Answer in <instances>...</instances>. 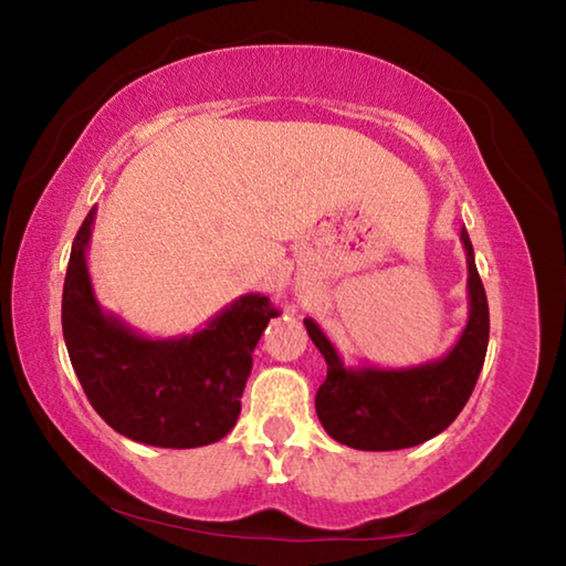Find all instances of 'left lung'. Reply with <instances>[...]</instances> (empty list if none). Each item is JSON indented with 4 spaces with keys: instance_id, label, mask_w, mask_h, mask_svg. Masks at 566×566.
<instances>
[{
    "instance_id": "1",
    "label": "left lung",
    "mask_w": 566,
    "mask_h": 566,
    "mask_svg": "<svg viewBox=\"0 0 566 566\" xmlns=\"http://www.w3.org/2000/svg\"><path fill=\"white\" fill-rule=\"evenodd\" d=\"M459 239L467 252L469 319L442 359L405 369L347 367L319 324L304 319L306 334L327 361V379L314 407L322 427L339 444L364 452L417 447L444 432L464 409L490 344V306L467 229Z\"/></svg>"
}]
</instances>
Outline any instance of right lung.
Returning a JSON list of instances; mask_svg holds the SVG:
<instances>
[{"label":"right lung","instance_id":"add662e5","mask_svg":"<svg viewBox=\"0 0 566 566\" xmlns=\"http://www.w3.org/2000/svg\"><path fill=\"white\" fill-rule=\"evenodd\" d=\"M97 207L72 242L62 294V332L90 405L134 442L191 449L237 424L252 352L276 310L262 294L234 300L205 329L151 339L99 306L87 270Z\"/></svg>","mask_w":566,"mask_h":566}]
</instances>
